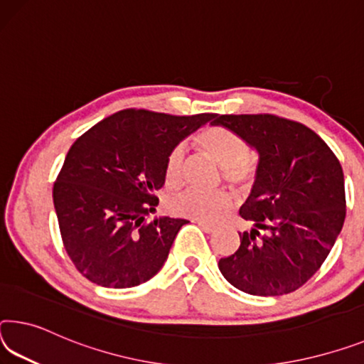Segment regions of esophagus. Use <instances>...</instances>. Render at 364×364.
Here are the masks:
<instances>
[{
	"instance_id": "esophagus-1",
	"label": "esophagus",
	"mask_w": 364,
	"mask_h": 364,
	"mask_svg": "<svg viewBox=\"0 0 364 364\" xmlns=\"http://www.w3.org/2000/svg\"><path fill=\"white\" fill-rule=\"evenodd\" d=\"M196 223H198V225H199V227H200V228H203L205 233H212V232H215V227H213V225H210V223H207V222H203V220H198V222H196Z\"/></svg>"
}]
</instances>
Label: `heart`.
<instances>
[{
    "instance_id": "b5f03b06",
    "label": "heart",
    "mask_w": 364,
    "mask_h": 364,
    "mask_svg": "<svg viewBox=\"0 0 364 364\" xmlns=\"http://www.w3.org/2000/svg\"><path fill=\"white\" fill-rule=\"evenodd\" d=\"M194 144L220 165L225 183H228L236 191H246L255 183L257 168L247 155L250 146L233 129L225 126H207L194 136ZM183 166V149H171L165 160V183L170 188H178L181 184ZM230 204L232 198L225 191L203 193L198 189H188L170 200V210L181 217L213 222L228 209Z\"/></svg>"
}]
</instances>
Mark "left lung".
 <instances>
[{
    "mask_svg": "<svg viewBox=\"0 0 364 364\" xmlns=\"http://www.w3.org/2000/svg\"><path fill=\"white\" fill-rule=\"evenodd\" d=\"M259 154L252 191L240 209L251 232L218 269L238 290L279 296L298 290L321 269L343 227V170L313 129L272 113L220 114Z\"/></svg>",
    "mask_w": 364,
    "mask_h": 364,
    "instance_id": "1",
    "label": "left lung"
}]
</instances>
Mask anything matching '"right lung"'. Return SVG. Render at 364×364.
Returning <instances> with one entry per match:
<instances>
[{
    "label": "right lung",
    "instance_id": "1",
    "mask_svg": "<svg viewBox=\"0 0 364 364\" xmlns=\"http://www.w3.org/2000/svg\"><path fill=\"white\" fill-rule=\"evenodd\" d=\"M215 113L191 117L128 108L77 137L53 186L63 246L92 284L131 288L151 280L188 220L149 222L171 149Z\"/></svg>",
    "mask_w": 364,
    "mask_h": 364
}]
</instances>
